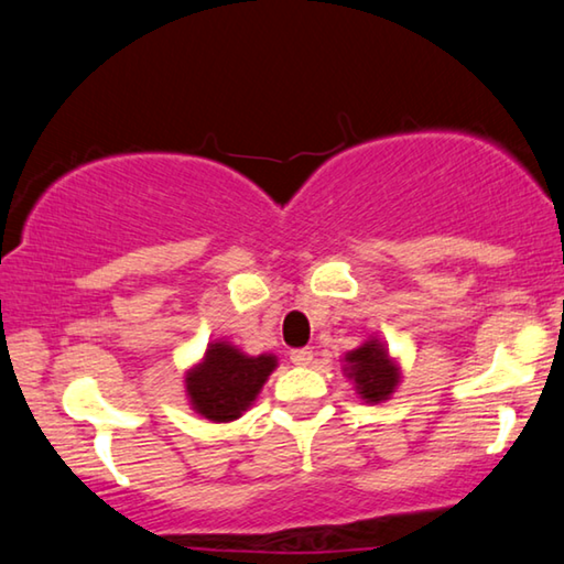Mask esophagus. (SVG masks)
<instances>
[{"label": "esophagus", "instance_id": "obj_1", "mask_svg": "<svg viewBox=\"0 0 564 564\" xmlns=\"http://www.w3.org/2000/svg\"><path fill=\"white\" fill-rule=\"evenodd\" d=\"M311 360H313V350L311 348H295V350H291V362H293V366L305 368V366H311Z\"/></svg>", "mask_w": 564, "mask_h": 564}]
</instances>
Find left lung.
<instances>
[{
    "label": "left lung",
    "instance_id": "1",
    "mask_svg": "<svg viewBox=\"0 0 564 564\" xmlns=\"http://www.w3.org/2000/svg\"><path fill=\"white\" fill-rule=\"evenodd\" d=\"M340 368L343 376L352 383L356 395L370 405L390 400L403 380L398 358L390 356L388 346L378 336H368L358 348L348 350L340 358Z\"/></svg>",
    "mask_w": 564,
    "mask_h": 564
}]
</instances>
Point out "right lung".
<instances>
[{"instance_id": "obj_1", "label": "right lung", "mask_w": 564, "mask_h": 564, "mask_svg": "<svg viewBox=\"0 0 564 564\" xmlns=\"http://www.w3.org/2000/svg\"><path fill=\"white\" fill-rule=\"evenodd\" d=\"M275 368L273 352L248 356L231 340L216 338L184 373L188 405L212 423H234L256 403Z\"/></svg>"}]
</instances>
